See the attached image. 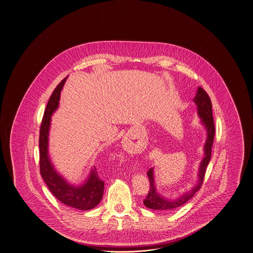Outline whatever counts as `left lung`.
Wrapping results in <instances>:
<instances>
[{"label": "left lung", "instance_id": "1", "mask_svg": "<svg viewBox=\"0 0 253 253\" xmlns=\"http://www.w3.org/2000/svg\"><path fill=\"white\" fill-rule=\"evenodd\" d=\"M194 102L197 105L198 110V116L201 118V122L204 126L207 131V138L204 145V157L201 162L199 173H198V183L189 191H187L179 196L178 198L174 200H168L165 197L160 195L156 189L155 180H154V171L153 167H152L148 172L147 175L150 180V191L147 198L143 201L145 206L147 208L152 210H160V211H173L178 207L185 204L189 201L196 192L202 187V182L204 179L206 167L209 164L211 155V147L214 138L215 127L213 124V117H212V110H211V101L210 99L209 95L206 93V91L202 87H198Z\"/></svg>", "mask_w": 253, "mask_h": 253}]
</instances>
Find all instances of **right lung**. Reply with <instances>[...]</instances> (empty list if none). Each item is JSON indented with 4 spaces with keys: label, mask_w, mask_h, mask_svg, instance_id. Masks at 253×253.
Returning a JSON list of instances; mask_svg holds the SVG:
<instances>
[{
    "label": "right lung",
    "mask_w": 253,
    "mask_h": 253,
    "mask_svg": "<svg viewBox=\"0 0 253 253\" xmlns=\"http://www.w3.org/2000/svg\"><path fill=\"white\" fill-rule=\"evenodd\" d=\"M62 80L47 103L44 112L42 122L40 130V169L41 174L47 187L53 196L65 205L81 211L95 208L103 195L104 182L101 180L94 166L90 173L82 185L75 186L69 184L58 173L51 164L49 156V131L51 126V116L59 107L60 94L65 85V80Z\"/></svg>",
    "instance_id": "add662e5"
}]
</instances>
